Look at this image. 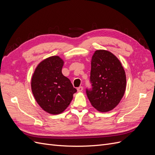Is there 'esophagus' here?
<instances>
[{
  "mask_svg": "<svg viewBox=\"0 0 155 155\" xmlns=\"http://www.w3.org/2000/svg\"><path fill=\"white\" fill-rule=\"evenodd\" d=\"M83 87H79L78 88H77V90H78V92H82L83 91Z\"/></svg>",
  "mask_w": 155,
  "mask_h": 155,
  "instance_id": "obj_1",
  "label": "esophagus"
}]
</instances>
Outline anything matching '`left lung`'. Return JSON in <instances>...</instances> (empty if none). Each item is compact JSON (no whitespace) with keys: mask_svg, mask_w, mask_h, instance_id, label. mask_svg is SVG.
Returning <instances> with one entry per match:
<instances>
[{"mask_svg":"<svg viewBox=\"0 0 155 155\" xmlns=\"http://www.w3.org/2000/svg\"><path fill=\"white\" fill-rule=\"evenodd\" d=\"M90 82L86 93L92 105L100 112L111 110L123 97L126 88L125 70L109 51L96 50L91 61Z\"/></svg>","mask_w":155,"mask_h":155,"instance_id":"1","label":"left lung"}]
</instances>
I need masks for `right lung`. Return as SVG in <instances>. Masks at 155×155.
<instances>
[{"label": "right lung", "instance_id": "right-lung-1", "mask_svg": "<svg viewBox=\"0 0 155 155\" xmlns=\"http://www.w3.org/2000/svg\"><path fill=\"white\" fill-rule=\"evenodd\" d=\"M63 63L59 56L46 59L37 67L31 78V90L36 101L51 114H60L66 109L77 92L62 74Z\"/></svg>", "mask_w": 155, "mask_h": 155}]
</instances>
